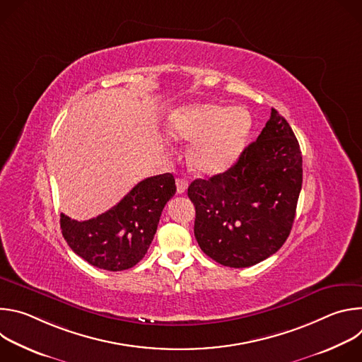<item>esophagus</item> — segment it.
<instances>
[{
  "mask_svg": "<svg viewBox=\"0 0 362 362\" xmlns=\"http://www.w3.org/2000/svg\"><path fill=\"white\" fill-rule=\"evenodd\" d=\"M187 182L185 179H176V189H177V193L182 194L187 190Z\"/></svg>",
  "mask_w": 362,
  "mask_h": 362,
  "instance_id": "34e87169",
  "label": "esophagus"
}]
</instances>
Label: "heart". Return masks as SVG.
<instances>
[{
    "label": "heart",
    "instance_id": "heart-1",
    "mask_svg": "<svg viewBox=\"0 0 362 362\" xmlns=\"http://www.w3.org/2000/svg\"><path fill=\"white\" fill-rule=\"evenodd\" d=\"M166 129L176 140L193 141L189 160L196 172L215 176L229 170L240 158L252 130V117L243 107L197 103L175 110Z\"/></svg>",
    "mask_w": 362,
    "mask_h": 362
}]
</instances>
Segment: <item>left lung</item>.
<instances>
[{"mask_svg": "<svg viewBox=\"0 0 362 362\" xmlns=\"http://www.w3.org/2000/svg\"><path fill=\"white\" fill-rule=\"evenodd\" d=\"M302 187V154L289 123L275 110L226 172L196 179L194 238L214 261L247 268L279 250L288 239Z\"/></svg>", "mask_w": 362, "mask_h": 362, "instance_id": "1", "label": "left lung"}]
</instances>
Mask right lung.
<instances>
[{
	"label": "right lung",
	"instance_id": "1",
	"mask_svg": "<svg viewBox=\"0 0 362 362\" xmlns=\"http://www.w3.org/2000/svg\"><path fill=\"white\" fill-rule=\"evenodd\" d=\"M175 192L173 175L147 177L97 218L78 222L62 214L63 236L74 253L95 268L112 272L133 268L146 255Z\"/></svg>",
	"mask_w": 362,
	"mask_h": 362
}]
</instances>
